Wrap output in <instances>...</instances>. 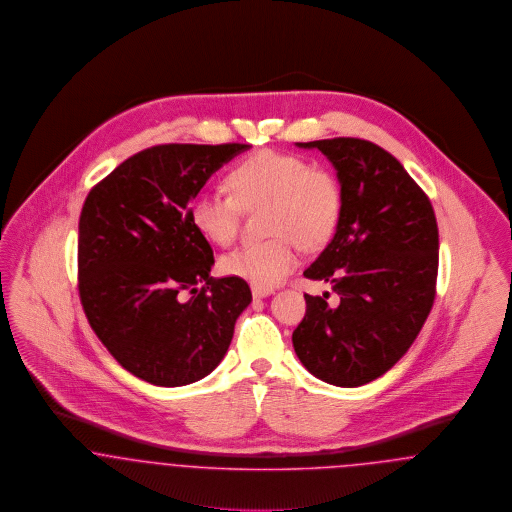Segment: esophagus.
I'll return each instance as SVG.
<instances>
[{"label":"esophagus","mask_w":512,"mask_h":512,"mask_svg":"<svg viewBox=\"0 0 512 512\" xmlns=\"http://www.w3.org/2000/svg\"><path fill=\"white\" fill-rule=\"evenodd\" d=\"M271 293H273L271 289H264V287L252 285V296H254V298H266V296L271 295Z\"/></svg>","instance_id":"1"}]
</instances>
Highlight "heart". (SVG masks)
<instances>
[{
	"instance_id": "heart-1",
	"label": "heart",
	"mask_w": 512,
	"mask_h": 512,
	"mask_svg": "<svg viewBox=\"0 0 512 512\" xmlns=\"http://www.w3.org/2000/svg\"><path fill=\"white\" fill-rule=\"evenodd\" d=\"M233 194L200 192L190 206V221L208 241L229 246L237 239L244 210L268 206L264 225L269 239L248 243L221 258L227 275L271 289L298 264V243H325L341 217L343 194L337 177L306 158L262 150L229 173Z\"/></svg>"
}]
</instances>
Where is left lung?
Here are the masks:
<instances>
[{
    "label": "left lung",
    "mask_w": 512,
    "mask_h": 512,
    "mask_svg": "<svg viewBox=\"0 0 512 512\" xmlns=\"http://www.w3.org/2000/svg\"><path fill=\"white\" fill-rule=\"evenodd\" d=\"M337 169L343 206L331 243L304 277L339 296L304 295L293 331L304 368L325 383L358 387L391 370L430 316L439 233L430 198L387 150L362 138L296 142Z\"/></svg>",
    "instance_id": "8db88e82"
}]
</instances>
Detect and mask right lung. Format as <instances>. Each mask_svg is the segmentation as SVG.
<instances>
[{
  "label": "right lung",
  "instance_id": "right-lung-1",
  "mask_svg": "<svg viewBox=\"0 0 512 512\" xmlns=\"http://www.w3.org/2000/svg\"><path fill=\"white\" fill-rule=\"evenodd\" d=\"M248 144H160L117 165L79 219V295L111 356L152 385H189L223 360L252 293L210 275L190 200Z\"/></svg>",
  "mask_w": 512,
  "mask_h": 512
}]
</instances>
